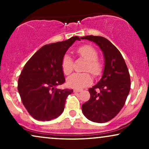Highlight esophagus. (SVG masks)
I'll return each mask as SVG.
<instances>
[{
    "instance_id": "34e87169",
    "label": "esophagus",
    "mask_w": 149,
    "mask_h": 149,
    "mask_svg": "<svg viewBox=\"0 0 149 149\" xmlns=\"http://www.w3.org/2000/svg\"><path fill=\"white\" fill-rule=\"evenodd\" d=\"M73 91H74L75 92H79L81 91V90H80V89H74V90H73Z\"/></svg>"
}]
</instances>
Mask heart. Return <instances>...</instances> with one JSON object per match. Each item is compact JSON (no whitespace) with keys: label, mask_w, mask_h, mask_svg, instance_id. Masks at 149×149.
Wrapping results in <instances>:
<instances>
[{"label":"heart","mask_w":149,"mask_h":149,"mask_svg":"<svg viewBox=\"0 0 149 149\" xmlns=\"http://www.w3.org/2000/svg\"><path fill=\"white\" fill-rule=\"evenodd\" d=\"M77 53L80 57L87 61L85 71H90L94 76H97L102 73V64L97 59L98 53L91 45H82L77 49ZM61 69L65 75H69L73 70L72 59L69 54H65L61 61ZM92 82L91 75L88 73H73L68 77L66 83L73 88H83L88 86Z\"/></svg>","instance_id":"b5f03b06"}]
</instances>
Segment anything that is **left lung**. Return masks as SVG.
Segmentation results:
<instances>
[{"label": "left lung", "mask_w": 149, "mask_h": 149, "mask_svg": "<svg viewBox=\"0 0 149 149\" xmlns=\"http://www.w3.org/2000/svg\"><path fill=\"white\" fill-rule=\"evenodd\" d=\"M97 44L103 52L104 69L100 81L89 89L90 98L82 105L88 120L103 123L113 118L123 107L130 90V76L122 54L102 36L81 37Z\"/></svg>", "instance_id": "8db88e82"}]
</instances>
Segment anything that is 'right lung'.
<instances>
[{
    "label": "right lung",
    "instance_id": "right-lung-1",
    "mask_svg": "<svg viewBox=\"0 0 149 149\" xmlns=\"http://www.w3.org/2000/svg\"><path fill=\"white\" fill-rule=\"evenodd\" d=\"M73 36L64 41L45 45L26 62L18 80V92L24 106L34 119L48 121L59 117L66 100L73 90L57 89L65 82L61 61L76 40Z\"/></svg>",
    "mask_w": 149,
    "mask_h": 149
}]
</instances>
